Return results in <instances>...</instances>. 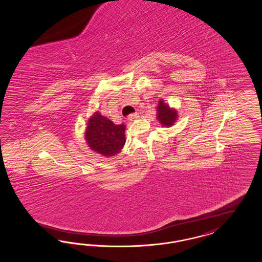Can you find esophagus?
Masks as SVG:
<instances>
[{"label": "esophagus", "mask_w": 262, "mask_h": 262, "mask_svg": "<svg viewBox=\"0 0 262 262\" xmlns=\"http://www.w3.org/2000/svg\"><path fill=\"white\" fill-rule=\"evenodd\" d=\"M139 117H140V116H139L138 113H133V114H130V115H129L128 120H130V121H133V120L139 119Z\"/></svg>", "instance_id": "1"}]
</instances>
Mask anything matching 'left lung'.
<instances>
[{
    "label": "left lung",
    "mask_w": 262,
    "mask_h": 262,
    "mask_svg": "<svg viewBox=\"0 0 262 262\" xmlns=\"http://www.w3.org/2000/svg\"><path fill=\"white\" fill-rule=\"evenodd\" d=\"M178 118V114L175 109H172L169 105L164 102L163 99H160L157 107V119L163 126L169 127L174 124Z\"/></svg>",
    "instance_id": "8db88e82"
}]
</instances>
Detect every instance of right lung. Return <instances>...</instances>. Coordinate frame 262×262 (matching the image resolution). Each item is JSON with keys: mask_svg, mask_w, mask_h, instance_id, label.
I'll return each instance as SVG.
<instances>
[{"mask_svg": "<svg viewBox=\"0 0 262 262\" xmlns=\"http://www.w3.org/2000/svg\"><path fill=\"white\" fill-rule=\"evenodd\" d=\"M125 125L115 124L112 120L96 112L89 120L85 140L89 147L105 157L120 153L125 143Z\"/></svg>", "mask_w": 262, "mask_h": 262, "instance_id": "add662e5", "label": "right lung"}]
</instances>
